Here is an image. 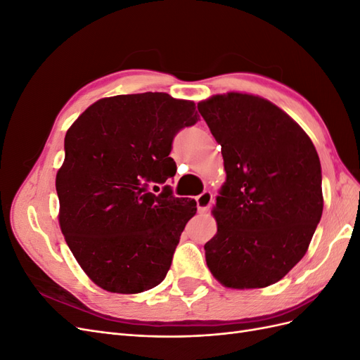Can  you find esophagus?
<instances>
[{"label":"esophagus","instance_id":"obj_1","mask_svg":"<svg viewBox=\"0 0 360 360\" xmlns=\"http://www.w3.org/2000/svg\"><path fill=\"white\" fill-rule=\"evenodd\" d=\"M197 207H198V212L200 213H205L207 210H209V207H210V204L213 202V195H212V192H209V191H204L201 195H198L197 198Z\"/></svg>","mask_w":360,"mask_h":360}]
</instances>
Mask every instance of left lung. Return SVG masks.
Instances as JSON below:
<instances>
[{"label":"left lung","instance_id":"obj_1","mask_svg":"<svg viewBox=\"0 0 360 360\" xmlns=\"http://www.w3.org/2000/svg\"><path fill=\"white\" fill-rule=\"evenodd\" d=\"M198 111L222 147L226 180L216 198L217 233L204 245L228 288H264L307 254L323 213L321 165L294 120L259 96L216 94Z\"/></svg>","mask_w":360,"mask_h":360}]
</instances>
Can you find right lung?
I'll list each match as a JSON object with an SVG mask.
<instances>
[{"mask_svg": "<svg viewBox=\"0 0 360 360\" xmlns=\"http://www.w3.org/2000/svg\"><path fill=\"white\" fill-rule=\"evenodd\" d=\"M198 120L193 102L148 91L97 101L68 130L58 221L96 285L136 294L165 279L197 202L148 188L176 176L172 139Z\"/></svg>", "mask_w": 360, "mask_h": 360, "instance_id": "1", "label": "right lung"}]
</instances>
